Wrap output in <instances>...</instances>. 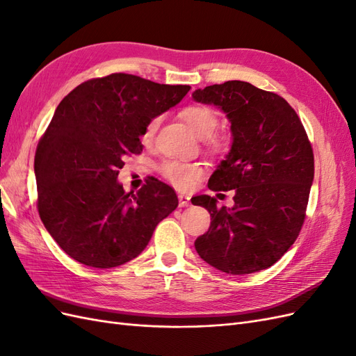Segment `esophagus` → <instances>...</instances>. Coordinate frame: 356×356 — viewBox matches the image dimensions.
<instances>
[{
	"instance_id": "34e87169",
	"label": "esophagus",
	"mask_w": 356,
	"mask_h": 356,
	"mask_svg": "<svg viewBox=\"0 0 356 356\" xmlns=\"http://www.w3.org/2000/svg\"><path fill=\"white\" fill-rule=\"evenodd\" d=\"M178 200H179V207L181 208H186V207H190V196L187 195H179L178 196Z\"/></svg>"
}]
</instances>
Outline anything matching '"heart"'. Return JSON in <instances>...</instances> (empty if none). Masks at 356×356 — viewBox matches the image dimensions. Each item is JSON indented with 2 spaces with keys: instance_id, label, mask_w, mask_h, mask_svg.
<instances>
[{
  "instance_id": "obj_1",
  "label": "heart",
  "mask_w": 356,
  "mask_h": 356,
  "mask_svg": "<svg viewBox=\"0 0 356 356\" xmlns=\"http://www.w3.org/2000/svg\"><path fill=\"white\" fill-rule=\"evenodd\" d=\"M182 117L190 126V129L195 132L199 138L202 139H208L211 138L215 132H217L220 120L218 115L212 108H208V106H188L187 110L182 113ZM160 124V117H153L149 120L144 129L143 139L145 143L152 141L157 127ZM209 141L212 143L213 147H220L218 139L211 138ZM160 172L170 184H174L175 187L181 190H187L190 188L195 182L202 178L203 175V168L199 163H187V161H178V160H166L163 161V165L160 166Z\"/></svg>"
}]
</instances>
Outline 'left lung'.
I'll list each match as a JSON object with an SVG mask.
<instances>
[{
	"label": "left lung",
	"mask_w": 356,
	"mask_h": 356,
	"mask_svg": "<svg viewBox=\"0 0 356 356\" xmlns=\"http://www.w3.org/2000/svg\"><path fill=\"white\" fill-rule=\"evenodd\" d=\"M230 122L232 147L208 187L234 190L232 208L208 195L195 197L211 213L209 230L196 239L202 260L229 275L273 266L297 239L315 163L297 113L281 96L246 81H225L193 92Z\"/></svg>",
	"instance_id": "1"
}]
</instances>
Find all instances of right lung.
<instances>
[{
  "label": "right lung",
  "instance_id": "1",
  "mask_svg": "<svg viewBox=\"0 0 356 356\" xmlns=\"http://www.w3.org/2000/svg\"><path fill=\"white\" fill-rule=\"evenodd\" d=\"M188 90L118 72L81 83L58 105L35 153L37 204L51 238L75 261L111 268L134 260L177 209L165 182L126 193L117 177L127 154L143 152L147 123Z\"/></svg>",
  "mask_w": 356,
  "mask_h": 356
}]
</instances>
